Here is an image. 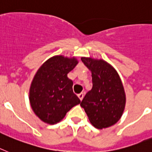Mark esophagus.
Segmentation results:
<instances>
[{"label":"esophagus","mask_w":152,"mask_h":152,"mask_svg":"<svg viewBox=\"0 0 152 152\" xmlns=\"http://www.w3.org/2000/svg\"><path fill=\"white\" fill-rule=\"evenodd\" d=\"M83 96H84L83 93H80V94L78 95V97H79V99H80L81 101L83 100Z\"/></svg>","instance_id":"34e87169"}]
</instances>
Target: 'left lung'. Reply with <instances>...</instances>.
I'll list each match as a JSON object with an SVG mask.
<instances>
[{
	"mask_svg": "<svg viewBox=\"0 0 152 152\" xmlns=\"http://www.w3.org/2000/svg\"><path fill=\"white\" fill-rule=\"evenodd\" d=\"M81 60L92 72V88L80 105L94 127L102 129L112 126L119 120L125 109L122 81L115 69L104 60L86 57Z\"/></svg>",
	"mask_w": 152,
	"mask_h": 152,
	"instance_id": "1",
	"label": "left lung"
}]
</instances>
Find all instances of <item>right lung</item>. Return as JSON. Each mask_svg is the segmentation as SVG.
Wrapping results in <instances>:
<instances>
[{
	"mask_svg": "<svg viewBox=\"0 0 152 152\" xmlns=\"http://www.w3.org/2000/svg\"><path fill=\"white\" fill-rule=\"evenodd\" d=\"M78 61L75 58L56 56L38 69L30 89V102L34 113L48 124L60 122L67 112L80 103L72 91L73 83L67 74Z\"/></svg>",
	"mask_w": 152,
	"mask_h": 152,
	"instance_id": "obj_1",
	"label": "right lung"
}]
</instances>
